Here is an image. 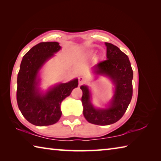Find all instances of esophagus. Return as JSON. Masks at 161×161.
Here are the masks:
<instances>
[{
  "label": "esophagus",
  "instance_id": "1",
  "mask_svg": "<svg viewBox=\"0 0 161 161\" xmlns=\"http://www.w3.org/2000/svg\"><path fill=\"white\" fill-rule=\"evenodd\" d=\"M84 81H85V80H84V77H79V85H81L83 83H84Z\"/></svg>",
  "mask_w": 161,
  "mask_h": 161
}]
</instances>
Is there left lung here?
Wrapping results in <instances>:
<instances>
[{
	"instance_id": "1",
	"label": "left lung",
	"mask_w": 161,
	"mask_h": 161,
	"mask_svg": "<svg viewBox=\"0 0 161 161\" xmlns=\"http://www.w3.org/2000/svg\"><path fill=\"white\" fill-rule=\"evenodd\" d=\"M107 59L94 66V73L110 78L114 85L112 99L106 108L95 107L92 103V93L89 86L81 85V103L84 118L89 123L107 126L116 123L124 116L133 94V70L126 54L111 43L105 42Z\"/></svg>"
}]
</instances>
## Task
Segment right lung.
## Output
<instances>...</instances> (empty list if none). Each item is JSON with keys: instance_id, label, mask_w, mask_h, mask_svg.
<instances>
[{"instance_id": "obj_1", "label": "right lung", "mask_w": 161, "mask_h": 161, "mask_svg": "<svg viewBox=\"0 0 161 161\" xmlns=\"http://www.w3.org/2000/svg\"><path fill=\"white\" fill-rule=\"evenodd\" d=\"M58 42H40L32 47L22 59L17 79V102L23 116L37 126L53 125L62 116L61 103L78 86V79L59 83L45 92L40 87V71L61 50Z\"/></svg>"}]
</instances>
